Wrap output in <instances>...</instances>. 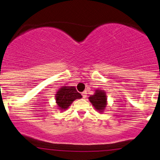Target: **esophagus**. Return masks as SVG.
<instances>
[{
    "label": "esophagus",
    "instance_id": "1",
    "mask_svg": "<svg viewBox=\"0 0 160 160\" xmlns=\"http://www.w3.org/2000/svg\"><path fill=\"white\" fill-rule=\"evenodd\" d=\"M87 91H83V92H82V96H83V98H87Z\"/></svg>",
    "mask_w": 160,
    "mask_h": 160
}]
</instances>
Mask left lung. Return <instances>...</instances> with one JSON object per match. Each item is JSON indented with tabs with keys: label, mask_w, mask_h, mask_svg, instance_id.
I'll use <instances>...</instances> for the list:
<instances>
[{
	"label": "left lung",
	"mask_w": 160,
	"mask_h": 160,
	"mask_svg": "<svg viewBox=\"0 0 160 160\" xmlns=\"http://www.w3.org/2000/svg\"><path fill=\"white\" fill-rule=\"evenodd\" d=\"M89 101L95 109L102 113L107 107V96L104 90H96L93 95L89 97Z\"/></svg>",
	"instance_id": "left-lung-1"
}]
</instances>
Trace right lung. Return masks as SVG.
I'll return each mask as SVG.
<instances>
[{
    "mask_svg": "<svg viewBox=\"0 0 160 160\" xmlns=\"http://www.w3.org/2000/svg\"><path fill=\"white\" fill-rule=\"evenodd\" d=\"M82 96L77 91L75 87L63 86L56 92V102L58 109L67 110L76 99H80Z\"/></svg>",
    "mask_w": 160,
    "mask_h": 160,
    "instance_id": "add662e5",
    "label": "right lung"
}]
</instances>
